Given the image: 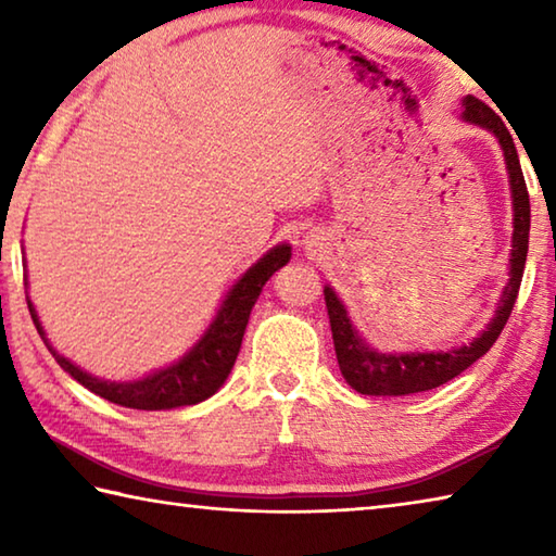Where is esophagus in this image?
<instances>
[{
	"instance_id": "esophagus-1",
	"label": "esophagus",
	"mask_w": 556,
	"mask_h": 556,
	"mask_svg": "<svg viewBox=\"0 0 556 556\" xmlns=\"http://www.w3.org/2000/svg\"><path fill=\"white\" fill-rule=\"evenodd\" d=\"M306 244H308V248H314V244H316V240H314V235H312V238H308V240H306Z\"/></svg>"
}]
</instances>
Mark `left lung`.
Listing matches in <instances>:
<instances>
[{"label": "left lung", "mask_w": 556, "mask_h": 556, "mask_svg": "<svg viewBox=\"0 0 556 556\" xmlns=\"http://www.w3.org/2000/svg\"><path fill=\"white\" fill-rule=\"evenodd\" d=\"M464 112L460 119L468 125L483 127L497 139L503 149L507 181H510V199H513V250H510V279L501 294V304H497L495 314L488 321L485 331L478 333L468 345L451 348V351H414V353H382L372 348L365 338L357 333L353 326L348 308L341 299H338L331 285L324 287L328 318H331L333 331V345L338 368H341L345 382L351 384L355 392L372 394V397H402V394L427 392L434 390L439 384L454 380L456 375L470 368L478 357H483L491 351L497 336L510 318L515 306L517 291H520L525 260H527V244H530V195H527L525 176L520 168V156L513 142V135L503 117L497 115L473 96H466Z\"/></svg>", "instance_id": "8db88e82"}]
</instances>
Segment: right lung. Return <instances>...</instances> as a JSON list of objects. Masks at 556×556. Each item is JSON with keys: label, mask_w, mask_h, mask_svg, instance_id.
<instances>
[{"label": "right lung", "mask_w": 556, "mask_h": 556, "mask_svg": "<svg viewBox=\"0 0 556 556\" xmlns=\"http://www.w3.org/2000/svg\"><path fill=\"white\" fill-rule=\"evenodd\" d=\"M289 257L291 248L287 242H281L277 248L265 252V255L244 271V275H240V279L228 289L218 314H215V318L208 324V328H205L199 341L193 343L191 351L184 353L178 361L166 365L162 370H154L144 375V378L127 382L96 378V375L80 370L78 365L68 361V357H63L49 343V338H46L39 314H36L29 296H26V304H29L36 331L43 338V343L49 345L55 363H59L73 380H78L83 388L100 394L102 400L115 402L119 407L129 409L154 412L191 407V404H199L213 397V394L223 388V382L228 380L235 357L240 353V343L244 328H248L250 321L252 306H255V301L262 294V287L267 285V279L275 275L279 267H285Z\"/></svg>", "instance_id": "right-lung-1"}]
</instances>
